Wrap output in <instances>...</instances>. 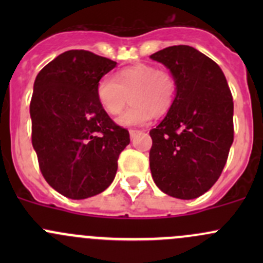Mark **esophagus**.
I'll use <instances>...</instances> for the list:
<instances>
[{
  "instance_id": "34e87169",
  "label": "esophagus",
  "mask_w": 263,
  "mask_h": 263,
  "mask_svg": "<svg viewBox=\"0 0 263 263\" xmlns=\"http://www.w3.org/2000/svg\"><path fill=\"white\" fill-rule=\"evenodd\" d=\"M141 131H139V129H129V136H131V139H134L135 136H136L137 134H140Z\"/></svg>"
}]
</instances>
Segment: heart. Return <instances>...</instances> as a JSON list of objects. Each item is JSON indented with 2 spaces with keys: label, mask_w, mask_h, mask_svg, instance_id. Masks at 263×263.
<instances>
[{
  "label": "heart",
  "mask_w": 263,
  "mask_h": 263,
  "mask_svg": "<svg viewBox=\"0 0 263 263\" xmlns=\"http://www.w3.org/2000/svg\"><path fill=\"white\" fill-rule=\"evenodd\" d=\"M177 91V81L168 70L140 65L126 68L113 78L98 82L97 98L109 116L121 115L131 100L132 107L118 118L123 127L144 126L153 116H163L171 109Z\"/></svg>",
  "instance_id": "obj_1"
}]
</instances>
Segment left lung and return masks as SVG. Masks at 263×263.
<instances>
[{
	"label": "left lung",
	"mask_w": 263,
	"mask_h": 263,
	"mask_svg": "<svg viewBox=\"0 0 263 263\" xmlns=\"http://www.w3.org/2000/svg\"><path fill=\"white\" fill-rule=\"evenodd\" d=\"M171 70L177 95L168 115L150 131V171L166 195L192 200L219 179L234 140L233 97L221 68L190 46L150 55Z\"/></svg>",
	"instance_id": "1"
}]
</instances>
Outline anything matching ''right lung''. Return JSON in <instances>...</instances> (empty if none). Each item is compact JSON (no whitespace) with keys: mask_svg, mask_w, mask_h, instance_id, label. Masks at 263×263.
Segmentation results:
<instances>
[{"mask_svg":"<svg viewBox=\"0 0 263 263\" xmlns=\"http://www.w3.org/2000/svg\"><path fill=\"white\" fill-rule=\"evenodd\" d=\"M117 62L89 50L62 53L36 75L30 100L31 144L44 179L82 200L109 187L129 134L97 98L100 79Z\"/></svg>","mask_w":263,"mask_h":263,"instance_id":"obj_1","label":"right lung"}]
</instances>
